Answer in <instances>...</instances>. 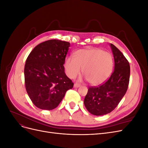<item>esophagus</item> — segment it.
<instances>
[{"label":"esophagus","mask_w":148,"mask_h":148,"mask_svg":"<svg viewBox=\"0 0 148 148\" xmlns=\"http://www.w3.org/2000/svg\"><path fill=\"white\" fill-rule=\"evenodd\" d=\"M80 86H81V85H80V84H78V83H75V84H74V88H78V87H79Z\"/></svg>","instance_id":"1"}]
</instances>
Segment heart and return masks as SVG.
Masks as SVG:
<instances>
[{
    "instance_id": "heart-1",
    "label": "heart",
    "mask_w": 148,
    "mask_h": 148,
    "mask_svg": "<svg viewBox=\"0 0 148 148\" xmlns=\"http://www.w3.org/2000/svg\"><path fill=\"white\" fill-rule=\"evenodd\" d=\"M113 67L111 53L97 48L80 49L75 52L74 57H67L65 60V69L70 78H75L83 68V75L92 85L105 82L112 72Z\"/></svg>"
}]
</instances>
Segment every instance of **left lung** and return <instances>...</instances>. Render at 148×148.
<instances>
[{
  "label": "left lung",
  "instance_id": "8db88e82",
  "mask_svg": "<svg viewBox=\"0 0 148 148\" xmlns=\"http://www.w3.org/2000/svg\"><path fill=\"white\" fill-rule=\"evenodd\" d=\"M110 47L114 58V70L110 78L98 86L89 87L84 104L89 112L103 115L118 106L128 87L130 67L127 59L114 44Z\"/></svg>",
  "mask_w": 148,
  "mask_h": 148
}]
</instances>
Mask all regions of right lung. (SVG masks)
<instances>
[{"instance_id":"1","label":"right lung","mask_w":148,"mask_h":148,"mask_svg":"<svg viewBox=\"0 0 148 148\" xmlns=\"http://www.w3.org/2000/svg\"><path fill=\"white\" fill-rule=\"evenodd\" d=\"M70 44L58 39L40 43L30 52L25 65L26 91L33 104L42 110L59 106L66 92L73 86L64 71Z\"/></svg>"}]
</instances>
